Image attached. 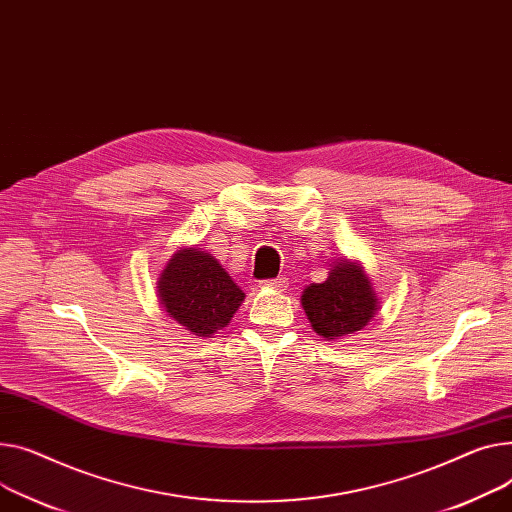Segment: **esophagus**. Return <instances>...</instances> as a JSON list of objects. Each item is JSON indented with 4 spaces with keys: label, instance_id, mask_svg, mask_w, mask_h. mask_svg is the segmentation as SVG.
<instances>
[{
    "label": "esophagus",
    "instance_id": "obj_1",
    "mask_svg": "<svg viewBox=\"0 0 512 512\" xmlns=\"http://www.w3.org/2000/svg\"><path fill=\"white\" fill-rule=\"evenodd\" d=\"M265 288H274V290H286L288 288V280L282 276V278H276V280H265L263 282Z\"/></svg>",
    "mask_w": 512,
    "mask_h": 512
}]
</instances>
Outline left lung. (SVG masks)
<instances>
[{
    "label": "left lung",
    "instance_id": "8db88e82",
    "mask_svg": "<svg viewBox=\"0 0 512 512\" xmlns=\"http://www.w3.org/2000/svg\"><path fill=\"white\" fill-rule=\"evenodd\" d=\"M302 309L319 335L339 339L368 325L377 313V296L360 265L346 261L335 265L323 284L302 292Z\"/></svg>",
    "mask_w": 512,
    "mask_h": 512
}]
</instances>
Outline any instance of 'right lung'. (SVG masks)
<instances>
[{
    "instance_id": "add662e5",
    "label": "right lung",
    "mask_w": 512,
    "mask_h": 512,
    "mask_svg": "<svg viewBox=\"0 0 512 512\" xmlns=\"http://www.w3.org/2000/svg\"><path fill=\"white\" fill-rule=\"evenodd\" d=\"M158 292L166 313L199 337L224 329L245 300V292L224 267L197 249L173 255L162 271Z\"/></svg>"
}]
</instances>
